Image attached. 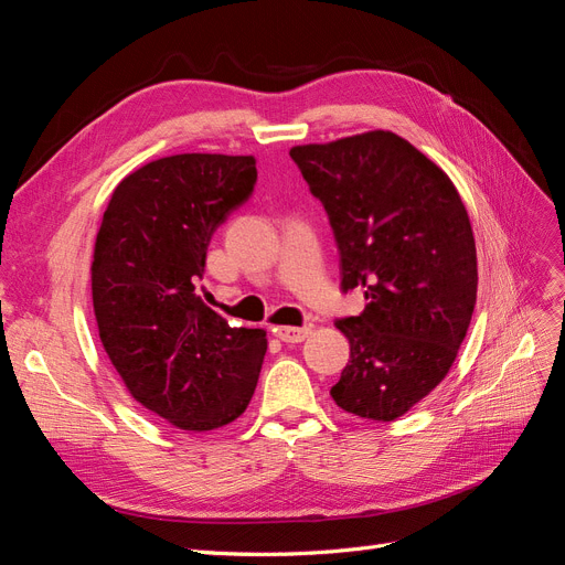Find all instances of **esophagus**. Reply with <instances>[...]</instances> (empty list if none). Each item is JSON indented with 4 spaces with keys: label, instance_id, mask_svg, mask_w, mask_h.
Segmentation results:
<instances>
[{
    "label": "esophagus",
    "instance_id": "esophagus-1",
    "mask_svg": "<svg viewBox=\"0 0 565 565\" xmlns=\"http://www.w3.org/2000/svg\"><path fill=\"white\" fill-rule=\"evenodd\" d=\"M276 334L287 344H299V341L311 334V324H303V328H287V324H282V328H276Z\"/></svg>",
    "mask_w": 565,
    "mask_h": 565
}]
</instances>
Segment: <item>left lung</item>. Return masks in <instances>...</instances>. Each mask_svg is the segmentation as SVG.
I'll use <instances>...</instances> for the list:
<instances>
[{
	"label": "left lung",
	"mask_w": 565,
	"mask_h": 565,
	"mask_svg": "<svg viewBox=\"0 0 565 565\" xmlns=\"http://www.w3.org/2000/svg\"><path fill=\"white\" fill-rule=\"evenodd\" d=\"M289 158L328 212L341 289L367 299L334 322L351 358L330 396L363 419H398L446 380L469 330L478 268L465 202L393 131L295 146Z\"/></svg>",
	"instance_id": "obj_1"
}]
</instances>
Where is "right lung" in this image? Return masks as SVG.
<instances>
[{
	"label": "right lung",
	"instance_id": "right-lung-1",
	"mask_svg": "<svg viewBox=\"0 0 565 565\" xmlns=\"http://www.w3.org/2000/svg\"><path fill=\"white\" fill-rule=\"evenodd\" d=\"M252 156L183 152L117 183L96 235L98 337L131 396L183 431L241 417L266 332L231 328L195 295L214 231L252 195Z\"/></svg>",
	"mask_w": 565,
	"mask_h": 565
}]
</instances>
